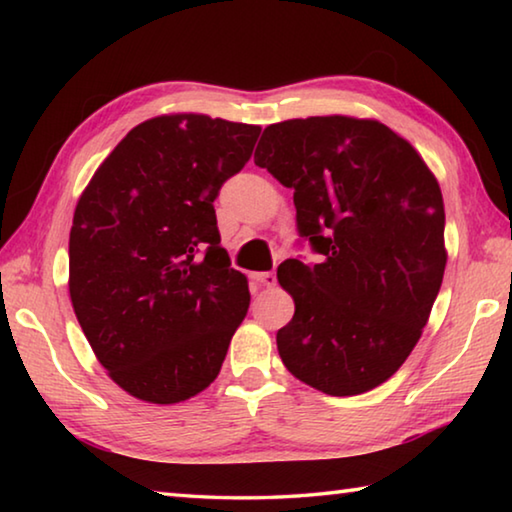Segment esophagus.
<instances>
[{
	"label": "esophagus",
	"mask_w": 512,
	"mask_h": 512,
	"mask_svg": "<svg viewBox=\"0 0 512 512\" xmlns=\"http://www.w3.org/2000/svg\"><path fill=\"white\" fill-rule=\"evenodd\" d=\"M255 280L262 284V287H275V282H277V277H275V273L273 271H264V273H255L253 275Z\"/></svg>",
	"instance_id": "1"
}]
</instances>
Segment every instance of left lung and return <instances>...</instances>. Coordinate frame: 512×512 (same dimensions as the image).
I'll use <instances>...</instances> for the list:
<instances>
[{
  "label": "left lung",
  "mask_w": 512,
  "mask_h": 512,
  "mask_svg": "<svg viewBox=\"0 0 512 512\" xmlns=\"http://www.w3.org/2000/svg\"><path fill=\"white\" fill-rule=\"evenodd\" d=\"M255 164L293 189L300 237L323 255L277 268L296 302L277 332L282 363L325 395L372 391L420 341L443 284L436 176L402 135L348 115L271 124Z\"/></svg>",
  "instance_id": "8db88e82"
}]
</instances>
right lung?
<instances>
[{
	"label": "right lung",
	"instance_id": "right-lung-1",
	"mask_svg": "<svg viewBox=\"0 0 512 512\" xmlns=\"http://www.w3.org/2000/svg\"><path fill=\"white\" fill-rule=\"evenodd\" d=\"M262 128L198 112L137 124L94 171L69 232V298L108 377L178 404L219 375L250 293L214 198Z\"/></svg>",
	"mask_w": 512,
	"mask_h": 512
}]
</instances>
